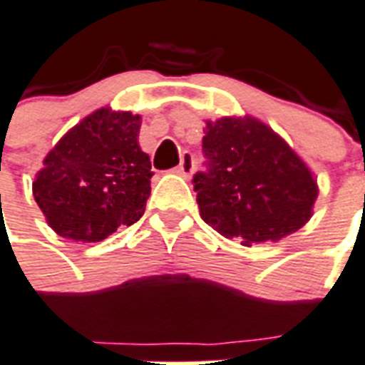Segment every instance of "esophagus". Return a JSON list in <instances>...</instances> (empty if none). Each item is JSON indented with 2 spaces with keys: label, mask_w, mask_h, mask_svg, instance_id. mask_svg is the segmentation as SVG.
Instances as JSON below:
<instances>
[{
  "label": "esophagus",
  "mask_w": 365,
  "mask_h": 365,
  "mask_svg": "<svg viewBox=\"0 0 365 365\" xmlns=\"http://www.w3.org/2000/svg\"><path fill=\"white\" fill-rule=\"evenodd\" d=\"M195 168V162H193V155L191 153H183L182 155V162L178 164V168H175V174L183 175V178H190L191 172Z\"/></svg>",
  "instance_id": "obj_1"
}]
</instances>
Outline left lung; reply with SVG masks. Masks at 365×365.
<instances>
[{
    "mask_svg": "<svg viewBox=\"0 0 365 365\" xmlns=\"http://www.w3.org/2000/svg\"><path fill=\"white\" fill-rule=\"evenodd\" d=\"M205 170L193 175L199 215L242 244L279 242L312 218L317 183L299 156L265 123L207 121Z\"/></svg>",
    "mask_w": 365,
    "mask_h": 365,
    "instance_id": "obj_1",
    "label": "left lung"
}]
</instances>
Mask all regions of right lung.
<instances>
[{"label":"right lung","mask_w":365,"mask_h":365,"mask_svg":"<svg viewBox=\"0 0 365 365\" xmlns=\"http://www.w3.org/2000/svg\"><path fill=\"white\" fill-rule=\"evenodd\" d=\"M141 115L96 110L48 153L32 193L53 232L73 242H102L143 217L150 158L137 135Z\"/></svg>","instance_id":"add662e5"}]
</instances>
